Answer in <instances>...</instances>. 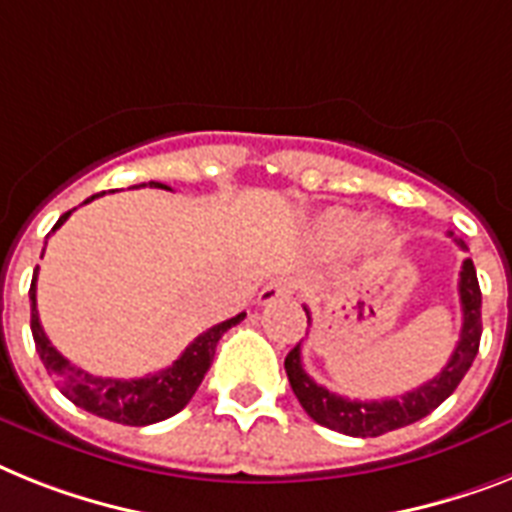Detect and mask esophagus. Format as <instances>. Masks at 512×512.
<instances>
[{
	"mask_svg": "<svg viewBox=\"0 0 512 512\" xmlns=\"http://www.w3.org/2000/svg\"><path fill=\"white\" fill-rule=\"evenodd\" d=\"M290 295H293V285H290V282L274 280V282H269V285L261 287L259 303L261 306H269V303L282 301V298H290Z\"/></svg>",
	"mask_w": 512,
	"mask_h": 512,
	"instance_id": "obj_1",
	"label": "esophagus"
}]
</instances>
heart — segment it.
<instances>
[{
    "instance_id": "heart-1",
    "label": "heart",
    "mask_w": 512,
    "mask_h": 512,
    "mask_svg": "<svg viewBox=\"0 0 512 512\" xmlns=\"http://www.w3.org/2000/svg\"><path fill=\"white\" fill-rule=\"evenodd\" d=\"M316 238L329 251H348L363 238L369 240L371 251L390 256L398 251V235L390 225H371L369 219L348 209H332L316 222Z\"/></svg>"
}]
</instances>
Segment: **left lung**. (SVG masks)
<instances>
[{
    "label": "left lung",
    "mask_w": 512,
    "mask_h": 512,
    "mask_svg": "<svg viewBox=\"0 0 512 512\" xmlns=\"http://www.w3.org/2000/svg\"><path fill=\"white\" fill-rule=\"evenodd\" d=\"M455 243L460 248H466V243L460 238H455ZM458 293L460 308H463V327H460V340L455 345L453 356H450L447 366L439 371L437 377L416 387V390L405 392L400 398L363 403V400H348L329 392L327 387L316 384L314 379L308 377L301 361V345H295L285 358V371L295 398L303 405V411L314 418L316 424L335 429L340 434H348V437H379V434L392 432V429H400V426H408L418 418L429 416L437 405H442L453 395L460 379L466 377V371L471 369L476 353H479L481 290L471 259H466L460 266Z\"/></svg>",
    "instance_id": "obj_1"
}]
</instances>
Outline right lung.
<instances>
[{
    "label": "right lung",
    "instance_id": "1",
    "mask_svg": "<svg viewBox=\"0 0 512 512\" xmlns=\"http://www.w3.org/2000/svg\"><path fill=\"white\" fill-rule=\"evenodd\" d=\"M146 185V183H143ZM151 188H167L162 183H154L151 180ZM99 196V193H96ZM96 196L86 198L94 201ZM73 211H67L59 217L57 225L52 227V232L57 230ZM44 256V253H41ZM36 274L33 272L31 282V332L33 342H36V350L41 361H44L46 371L52 374L54 382L59 384V390L67 400H73L78 408L94 413V416L107 418V421H117V424L128 426H149L156 421H164V418L175 416L190 403V398L196 395L198 384L204 382L206 371H209L211 361H214V350H217L219 337L225 335L227 329L235 327V324L243 319L246 314H238L227 319L222 324H214L211 329H206L204 335H198L196 340L190 342L185 353L177 358L172 366L156 371V374H146L141 379H112V377H94L88 371L78 369L73 363L67 361L57 348H54L49 337H46L44 327H41V319H38L36 308Z\"/></svg>",
    "mask_w": 512,
    "mask_h": 512
}]
</instances>
